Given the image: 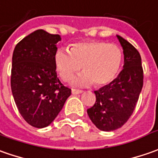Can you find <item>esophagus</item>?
I'll return each instance as SVG.
<instances>
[{
  "mask_svg": "<svg viewBox=\"0 0 158 158\" xmlns=\"http://www.w3.org/2000/svg\"><path fill=\"white\" fill-rule=\"evenodd\" d=\"M83 91L81 89H72V94H81Z\"/></svg>",
  "mask_w": 158,
  "mask_h": 158,
  "instance_id": "esophagus-1",
  "label": "esophagus"
}]
</instances>
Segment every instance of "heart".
Returning a JSON list of instances; mask_svg holds the SVG:
<instances>
[{
	"mask_svg": "<svg viewBox=\"0 0 158 158\" xmlns=\"http://www.w3.org/2000/svg\"><path fill=\"white\" fill-rule=\"evenodd\" d=\"M123 52L119 46L105 41L90 40L72 45L69 51L59 49L54 64L60 78L69 81L82 68V75L74 80L77 85L94 83L99 87L111 82L119 71Z\"/></svg>",
	"mask_w": 158,
	"mask_h": 158,
	"instance_id": "b5f03b06",
	"label": "heart"
}]
</instances>
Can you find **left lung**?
Here are the masks:
<instances>
[{
    "label": "left lung",
    "instance_id": "1",
    "mask_svg": "<svg viewBox=\"0 0 158 158\" xmlns=\"http://www.w3.org/2000/svg\"><path fill=\"white\" fill-rule=\"evenodd\" d=\"M117 37L123 47V69L109 84L95 90L96 102L87 110L95 126L106 132L118 129L128 120L143 86L140 53L128 41L120 36Z\"/></svg>",
    "mask_w": 158,
    "mask_h": 158
}]
</instances>
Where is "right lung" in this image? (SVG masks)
<instances>
[{"mask_svg":"<svg viewBox=\"0 0 158 158\" xmlns=\"http://www.w3.org/2000/svg\"><path fill=\"white\" fill-rule=\"evenodd\" d=\"M60 36L38 30L15 46L12 57L11 90L28 124L43 128L52 123L71 89L57 77L54 55Z\"/></svg>","mask_w":158,"mask_h":158,"instance_id":"right-lung-1","label":"right lung"}]
</instances>
